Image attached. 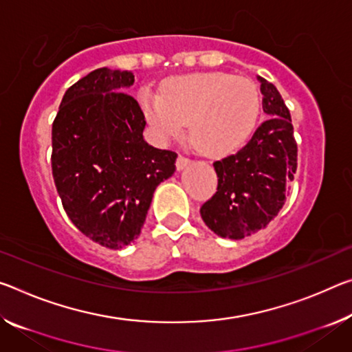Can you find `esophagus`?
I'll use <instances>...</instances> for the list:
<instances>
[{"label": "esophagus", "instance_id": "esophagus-1", "mask_svg": "<svg viewBox=\"0 0 352 352\" xmlns=\"http://www.w3.org/2000/svg\"><path fill=\"white\" fill-rule=\"evenodd\" d=\"M191 164V160L189 158H186V156H178L177 158V170H183V169H186V167Z\"/></svg>", "mask_w": 352, "mask_h": 352}]
</instances>
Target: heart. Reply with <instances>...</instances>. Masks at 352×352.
I'll return each instance as SVG.
<instances>
[{
  "label": "heart",
  "instance_id": "1",
  "mask_svg": "<svg viewBox=\"0 0 352 352\" xmlns=\"http://www.w3.org/2000/svg\"><path fill=\"white\" fill-rule=\"evenodd\" d=\"M144 114L163 138L180 136L191 124V138L206 155H226L252 135L260 96L252 82L222 72L177 76L163 94L144 92Z\"/></svg>",
  "mask_w": 352,
  "mask_h": 352
}]
</instances>
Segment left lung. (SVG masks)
<instances>
[{"label":"left lung","instance_id":"obj_1","mask_svg":"<svg viewBox=\"0 0 352 352\" xmlns=\"http://www.w3.org/2000/svg\"><path fill=\"white\" fill-rule=\"evenodd\" d=\"M270 117L236 155L213 164L217 191L200 208L211 232L228 239L254 235L274 219L285 204L298 166L289 111L272 82L256 76Z\"/></svg>","mask_w":352,"mask_h":352}]
</instances>
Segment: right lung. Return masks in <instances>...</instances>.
<instances>
[{
    "label": "right lung",
    "mask_w": 352,
    "mask_h": 352,
    "mask_svg": "<svg viewBox=\"0 0 352 352\" xmlns=\"http://www.w3.org/2000/svg\"><path fill=\"white\" fill-rule=\"evenodd\" d=\"M128 70L102 67L67 89L52 130L54 185L70 221L100 246L122 249L146 222L177 153L144 141L141 106L125 94Z\"/></svg>",
    "instance_id": "obj_1"
}]
</instances>
